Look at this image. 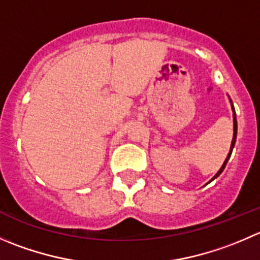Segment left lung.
Here are the masks:
<instances>
[{"mask_svg": "<svg viewBox=\"0 0 260 260\" xmlns=\"http://www.w3.org/2000/svg\"><path fill=\"white\" fill-rule=\"evenodd\" d=\"M230 102H231V100H230ZM231 107H233V113H234V137H233V142H231V150H230V152H229L228 157H226L225 162H223L222 168H221L220 170H218V173L216 174V175H215V178H217V176L220 175V174L222 173V171H223V169H225V166H226V164H228L229 158H230V156H231V152H233V148H234V146H235L236 135H238V122H236V114H235V109H234V105H233V103H231ZM215 178H213V179H215Z\"/></svg>", "mask_w": 260, "mask_h": 260, "instance_id": "1", "label": "left lung"}]
</instances>
